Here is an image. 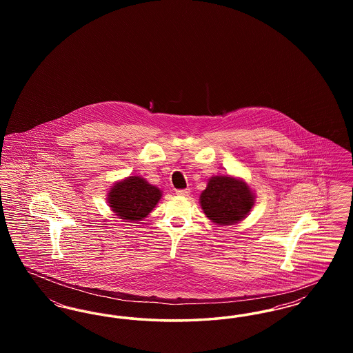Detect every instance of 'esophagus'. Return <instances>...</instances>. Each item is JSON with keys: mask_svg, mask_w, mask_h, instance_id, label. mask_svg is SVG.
Listing matches in <instances>:
<instances>
[{"mask_svg": "<svg viewBox=\"0 0 353 353\" xmlns=\"http://www.w3.org/2000/svg\"><path fill=\"white\" fill-rule=\"evenodd\" d=\"M176 194H177V196L186 197V196L190 194V189H188V188H186V189H177V190H176Z\"/></svg>", "mask_w": 353, "mask_h": 353, "instance_id": "esophagus-1", "label": "esophagus"}]
</instances>
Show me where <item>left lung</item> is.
Instances as JSON below:
<instances>
[{
  "instance_id": "1",
  "label": "left lung",
  "mask_w": 353,
  "mask_h": 353,
  "mask_svg": "<svg viewBox=\"0 0 353 353\" xmlns=\"http://www.w3.org/2000/svg\"><path fill=\"white\" fill-rule=\"evenodd\" d=\"M206 217L219 225H233L245 219L254 205L250 188L228 176L212 177L200 197Z\"/></svg>"
}]
</instances>
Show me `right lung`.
I'll return each instance as SVG.
<instances>
[{"label":"right lung","mask_w":353,"mask_h":353,"mask_svg":"<svg viewBox=\"0 0 353 353\" xmlns=\"http://www.w3.org/2000/svg\"><path fill=\"white\" fill-rule=\"evenodd\" d=\"M160 197L159 188L141 177L131 176L111 188L108 203L120 219L140 221L151 213Z\"/></svg>","instance_id":"add662e5"}]
</instances>
